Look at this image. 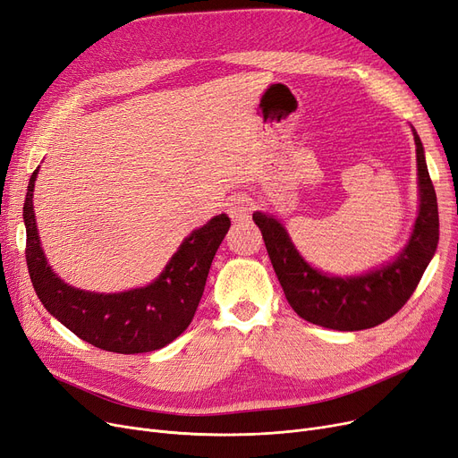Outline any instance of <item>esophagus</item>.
<instances>
[{"label": "esophagus", "mask_w": 458, "mask_h": 458, "mask_svg": "<svg viewBox=\"0 0 458 458\" xmlns=\"http://www.w3.org/2000/svg\"><path fill=\"white\" fill-rule=\"evenodd\" d=\"M252 208H254V204L249 200L247 196H233V198H230V202L226 204V213L230 215V218L232 221H247V218L250 216V213H252Z\"/></svg>", "instance_id": "esophagus-1"}]
</instances>
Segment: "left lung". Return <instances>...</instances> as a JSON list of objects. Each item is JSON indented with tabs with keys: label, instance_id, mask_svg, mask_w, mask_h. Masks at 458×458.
Instances as JSON below:
<instances>
[{
	"label": "left lung",
	"instance_id": "obj_1",
	"mask_svg": "<svg viewBox=\"0 0 458 458\" xmlns=\"http://www.w3.org/2000/svg\"><path fill=\"white\" fill-rule=\"evenodd\" d=\"M413 138L421 192L420 215L406 249L386 267L363 276H327L303 260L281 223L258 211L252 215L286 300L303 320L336 331L370 329L399 312L420 284L438 247L440 221L423 144L415 129Z\"/></svg>",
	"mask_w": 458,
	"mask_h": 458
}]
</instances>
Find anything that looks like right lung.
Here are the masks:
<instances>
[{"label":"right lung","mask_w":458,"mask_h":458,"mask_svg":"<svg viewBox=\"0 0 458 458\" xmlns=\"http://www.w3.org/2000/svg\"><path fill=\"white\" fill-rule=\"evenodd\" d=\"M31 174L26 204V262L35 293L45 309L82 341L115 353H144L165 348L192 322L202 300L213 256L230 228L226 215H216L194 230L155 283L123 293H91L67 286L43 254L33 213Z\"/></svg>","instance_id":"obj_1"}]
</instances>
